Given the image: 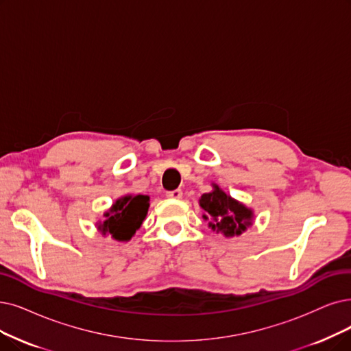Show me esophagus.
Wrapping results in <instances>:
<instances>
[{
    "label": "esophagus",
    "instance_id": "34e87169",
    "mask_svg": "<svg viewBox=\"0 0 351 351\" xmlns=\"http://www.w3.org/2000/svg\"><path fill=\"white\" fill-rule=\"evenodd\" d=\"M165 195L168 199H181L183 197V191L181 190H173V191H167Z\"/></svg>",
    "mask_w": 351,
    "mask_h": 351
}]
</instances>
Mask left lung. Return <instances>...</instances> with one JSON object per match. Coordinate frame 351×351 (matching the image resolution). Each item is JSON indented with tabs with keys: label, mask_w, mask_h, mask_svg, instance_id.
<instances>
[{
	"label": "left lung",
	"mask_w": 351,
	"mask_h": 351,
	"mask_svg": "<svg viewBox=\"0 0 351 351\" xmlns=\"http://www.w3.org/2000/svg\"><path fill=\"white\" fill-rule=\"evenodd\" d=\"M200 206L206 212L203 217L212 220L208 226L224 236L241 234L252 221V210L233 200L217 186L215 191L202 195Z\"/></svg>",
	"instance_id": "obj_1"
}]
</instances>
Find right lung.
<instances>
[{
    "mask_svg": "<svg viewBox=\"0 0 351 351\" xmlns=\"http://www.w3.org/2000/svg\"><path fill=\"white\" fill-rule=\"evenodd\" d=\"M149 197L145 194L125 195L112 206L106 220L99 226L104 234L109 233L117 241H130L141 226L149 207Z\"/></svg>",
    "mask_w": 351,
    "mask_h": 351,
    "instance_id": "1",
    "label": "right lung"
}]
</instances>
